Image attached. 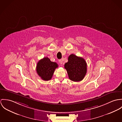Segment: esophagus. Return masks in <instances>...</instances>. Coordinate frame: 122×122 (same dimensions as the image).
<instances>
[{"instance_id": "1", "label": "esophagus", "mask_w": 122, "mask_h": 122, "mask_svg": "<svg viewBox=\"0 0 122 122\" xmlns=\"http://www.w3.org/2000/svg\"><path fill=\"white\" fill-rule=\"evenodd\" d=\"M59 63L61 65L62 64V63H63V60H62V59L59 60Z\"/></svg>"}]
</instances>
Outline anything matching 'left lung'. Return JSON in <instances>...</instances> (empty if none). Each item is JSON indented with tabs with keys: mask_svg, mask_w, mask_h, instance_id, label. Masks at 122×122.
<instances>
[{
	"mask_svg": "<svg viewBox=\"0 0 122 122\" xmlns=\"http://www.w3.org/2000/svg\"><path fill=\"white\" fill-rule=\"evenodd\" d=\"M69 78L75 82L82 81L87 71V65L85 59L75 55H70L68 56V61L65 64Z\"/></svg>",
	"mask_w": 122,
	"mask_h": 122,
	"instance_id": "left-lung-1",
	"label": "left lung"
}]
</instances>
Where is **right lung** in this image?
<instances>
[{
    "instance_id": "1",
    "label": "right lung",
    "mask_w": 122,
    "mask_h": 122,
    "mask_svg": "<svg viewBox=\"0 0 122 122\" xmlns=\"http://www.w3.org/2000/svg\"><path fill=\"white\" fill-rule=\"evenodd\" d=\"M58 67V65L51 62L50 59L45 57L38 61L36 66V72L41 79L48 81L51 79L55 70Z\"/></svg>"
}]
</instances>
